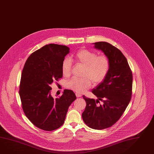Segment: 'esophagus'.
Wrapping results in <instances>:
<instances>
[{
	"label": "esophagus",
	"instance_id": "34e87169",
	"mask_svg": "<svg viewBox=\"0 0 154 154\" xmlns=\"http://www.w3.org/2000/svg\"><path fill=\"white\" fill-rule=\"evenodd\" d=\"M75 96H76V97H81L82 96V95H81V94H79V93H75Z\"/></svg>",
	"mask_w": 154,
	"mask_h": 154
}]
</instances>
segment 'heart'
<instances>
[{
    "mask_svg": "<svg viewBox=\"0 0 154 154\" xmlns=\"http://www.w3.org/2000/svg\"><path fill=\"white\" fill-rule=\"evenodd\" d=\"M75 61L85 67L83 78H73L66 84V86L72 90L82 93L89 89L94 84L102 82L107 75L110 67L109 58L105 54L98 55L96 52L87 49H81L75 54ZM72 62L69 58L64 59L62 66V74L69 77L71 73Z\"/></svg>",
    "mask_w": 154,
    "mask_h": 154,
    "instance_id": "b5f03b06",
    "label": "heart"
}]
</instances>
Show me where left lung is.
<instances>
[{
  "label": "left lung",
  "mask_w": 154,
  "mask_h": 154,
  "mask_svg": "<svg viewBox=\"0 0 154 154\" xmlns=\"http://www.w3.org/2000/svg\"><path fill=\"white\" fill-rule=\"evenodd\" d=\"M94 44L108 57L110 67L105 79L92 91L97 99L83 96L86 107L82 116L88 127L102 130L115 124L128 107L131 98L132 74L127 59L116 47L106 42Z\"/></svg>",
  "instance_id": "left-lung-1"
}]
</instances>
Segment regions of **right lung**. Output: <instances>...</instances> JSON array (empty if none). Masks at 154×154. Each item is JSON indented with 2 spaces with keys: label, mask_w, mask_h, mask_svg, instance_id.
Listing matches in <instances>:
<instances>
[{
  "label": "right lung",
  "mask_w": 154,
  "mask_h": 154,
  "mask_svg": "<svg viewBox=\"0 0 154 154\" xmlns=\"http://www.w3.org/2000/svg\"><path fill=\"white\" fill-rule=\"evenodd\" d=\"M69 52L66 45H47L30 54L23 69L19 95L23 111L34 126L45 131L60 128L76 99L69 90H64L60 97L51 94L50 85L62 77L61 66Z\"/></svg>",
  "instance_id": "1"
}]
</instances>
